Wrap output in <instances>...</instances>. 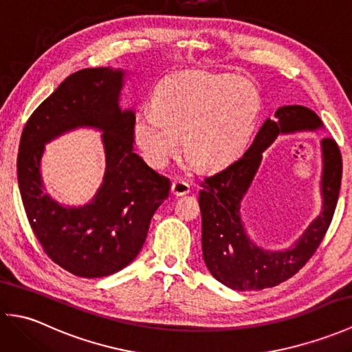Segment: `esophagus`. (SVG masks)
<instances>
[{"label": "esophagus", "instance_id": "34e87169", "mask_svg": "<svg viewBox=\"0 0 352 352\" xmlns=\"http://www.w3.org/2000/svg\"><path fill=\"white\" fill-rule=\"evenodd\" d=\"M170 190L175 197H182V195H186V193L190 192V184L183 182V180H174L172 182Z\"/></svg>", "mask_w": 352, "mask_h": 352}]
</instances>
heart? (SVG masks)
Instances as JSON below:
<instances>
[{"instance_id":"obj_1","label":"heart","mask_w":352,"mask_h":352,"mask_svg":"<svg viewBox=\"0 0 352 352\" xmlns=\"http://www.w3.org/2000/svg\"><path fill=\"white\" fill-rule=\"evenodd\" d=\"M260 96L250 81L226 74H180L163 80L153 109L133 121V140L144 160L164 168L180 146L201 169L234 160L256 129Z\"/></svg>"}]
</instances>
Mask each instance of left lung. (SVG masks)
<instances>
[{
    "instance_id": "8db88e82",
    "label": "left lung",
    "mask_w": 352,
    "mask_h": 352,
    "mask_svg": "<svg viewBox=\"0 0 352 352\" xmlns=\"http://www.w3.org/2000/svg\"><path fill=\"white\" fill-rule=\"evenodd\" d=\"M322 129L315 111L304 106H283L266 119L245 154L201 183L203 257L216 280L234 290L274 287L307 263L330 227L342 182V155L331 138L322 146V212L292 248L267 251L252 243L241 219V201L260 166L261 154L278 134Z\"/></svg>"
}]
</instances>
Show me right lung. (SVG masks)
<instances>
[{
	"mask_svg": "<svg viewBox=\"0 0 352 352\" xmlns=\"http://www.w3.org/2000/svg\"><path fill=\"white\" fill-rule=\"evenodd\" d=\"M124 71L87 68L71 74L37 107L22 131L18 184L27 218L45 254L77 276L121 271L145 243L149 222L170 182L133 151V110L119 109ZM78 126L104 131L107 174L89 205L65 208L43 192L44 144Z\"/></svg>",
	"mask_w": 352,
	"mask_h": 352,
	"instance_id": "add662e5",
	"label": "right lung"
}]
</instances>
